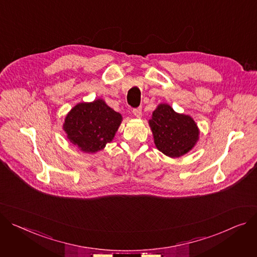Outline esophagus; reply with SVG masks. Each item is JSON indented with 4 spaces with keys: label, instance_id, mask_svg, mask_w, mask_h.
<instances>
[{
    "label": "esophagus",
    "instance_id": "1",
    "mask_svg": "<svg viewBox=\"0 0 257 257\" xmlns=\"http://www.w3.org/2000/svg\"><path fill=\"white\" fill-rule=\"evenodd\" d=\"M133 114H134L136 117H142V115H143V112H142V108H141V107L134 108V109H133Z\"/></svg>",
    "mask_w": 257,
    "mask_h": 257
}]
</instances>
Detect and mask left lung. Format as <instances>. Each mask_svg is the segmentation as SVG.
<instances>
[{
	"mask_svg": "<svg viewBox=\"0 0 257 257\" xmlns=\"http://www.w3.org/2000/svg\"><path fill=\"white\" fill-rule=\"evenodd\" d=\"M149 125L156 148L164 155L178 158L191 151L199 139V130L194 119L173 107L161 103L153 111Z\"/></svg>",
	"mask_w": 257,
	"mask_h": 257,
	"instance_id": "obj_1",
	"label": "left lung"
}]
</instances>
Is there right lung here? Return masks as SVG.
Wrapping results in <instances>:
<instances>
[{
  "label": "right lung",
  "mask_w": 257,
  "mask_h": 257,
  "mask_svg": "<svg viewBox=\"0 0 257 257\" xmlns=\"http://www.w3.org/2000/svg\"><path fill=\"white\" fill-rule=\"evenodd\" d=\"M122 118L104 100L97 99L76 104L66 115L63 129L80 151L96 153L113 140Z\"/></svg>",
  "instance_id": "right-lung-1"
}]
</instances>
